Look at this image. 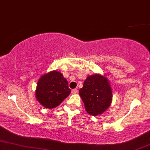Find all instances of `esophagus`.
Returning <instances> with one entry per match:
<instances>
[{
    "label": "esophagus",
    "instance_id": "1",
    "mask_svg": "<svg viewBox=\"0 0 150 150\" xmlns=\"http://www.w3.org/2000/svg\"><path fill=\"white\" fill-rule=\"evenodd\" d=\"M77 92H78L77 89H76V88H75V89L72 90V91H71V93L73 94H77Z\"/></svg>",
    "mask_w": 150,
    "mask_h": 150
}]
</instances>
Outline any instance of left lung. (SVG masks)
Masks as SVG:
<instances>
[{"instance_id":"left-lung-1","label":"left lung","mask_w":150,"mask_h":150,"mask_svg":"<svg viewBox=\"0 0 150 150\" xmlns=\"http://www.w3.org/2000/svg\"><path fill=\"white\" fill-rule=\"evenodd\" d=\"M79 94L86 111L92 115L104 113L112 102V90L109 80L100 74L88 76Z\"/></svg>"}]
</instances>
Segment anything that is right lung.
<instances>
[{"label": "right lung", "instance_id": "right-lung-1", "mask_svg": "<svg viewBox=\"0 0 150 150\" xmlns=\"http://www.w3.org/2000/svg\"><path fill=\"white\" fill-rule=\"evenodd\" d=\"M70 93L68 81L57 71L42 75L38 80L35 90L38 102L47 109L58 107Z\"/></svg>", "mask_w": 150, "mask_h": 150}]
</instances>
